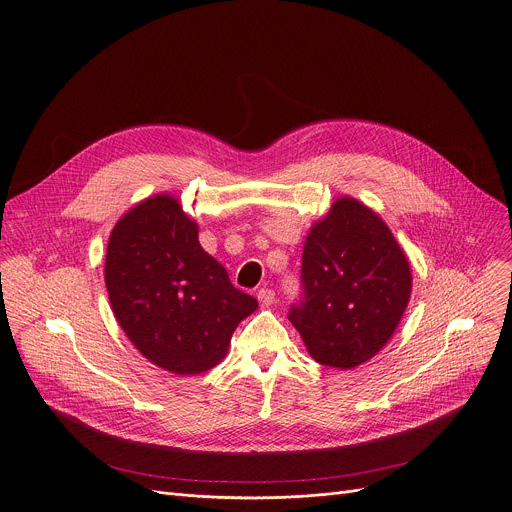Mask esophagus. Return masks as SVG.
Instances as JSON below:
<instances>
[{"mask_svg": "<svg viewBox=\"0 0 512 512\" xmlns=\"http://www.w3.org/2000/svg\"><path fill=\"white\" fill-rule=\"evenodd\" d=\"M257 299H259L261 307H269V305H273V301H275V291L263 287V289L257 291Z\"/></svg>", "mask_w": 512, "mask_h": 512, "instance_id": "esophagus-1", "label": "esophagus"}]
</instances>
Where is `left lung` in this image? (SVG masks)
Wrapping results in <instances>:
<instances>
[{
    "label": "left lung",
    "mask_w": 512,
    "mask_h": 512,
    "mask_svg": "<svg viewBox=\"0 0 512 512\" xmlns=\"http://www.w3.org/2000/svg\"><path fill=\"white\" fill-rule=\"evenodd\" d=\"M305 299L289 321L307 354L352 370L390 342L412 295L406 251L384 219L354 197H337L305 237Z\"/></svg>",
    "instance_id": "1"
}]
</instances>
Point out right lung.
I'll return each instance as SVG.
<instances>
[{
    "label": "right lung",
    "mask_w": 512,
    "mask_h": 512,
    "mask_svg": "<svg viewBox=\"0 0 512 512\" xmlns=\"http://www.w3.org/2000/svg\"><path fill=\"white\" fill-rule=\"evenodd\" d=\"M104 283L132 346L175 376L215 368L237 325L259 305L201 247L199 223L170 193L136 203L116 221Z\"/></svg>",
    "instance_id": "1"
}]
</instances>
